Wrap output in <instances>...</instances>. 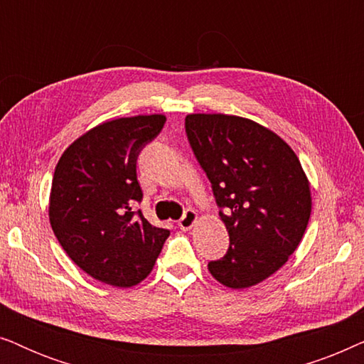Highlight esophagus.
Instances as JSON below:
<instances>
[{
    "instance_id": "34e87169",
    "label": "esophagus",
    "mask_w": 364,
    "mask_h": 364,
    "mask_svg": "<svg viewBox=\"0 0 364 364\" xmlns=\"http://www.w3.org/2000/svg\"><path fill=\"white\" fill-rule=\"evenodd\" d=\"M197 220V213L196 210H192V208H187L186 212H183V215L181 217V220H178V228L181 230H191L193 227V223Z\"/></svg>"
}]
</instances>
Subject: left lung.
<instances>
[{
	"instance_id": "obj_1",
	"label": "left lung",
	"mask_w": 364,
	"mask_h": 364,
	"mask_svg": "<svg viewBox=\"0 0 364 364\" xmlns=\"http://www.w3.org/2000/svg\"><path fill=\"white\" fill-rule=\"evenodd\" d=\"M186 134L230 237L208 270L228 288L257 285L285 265L306 230L311 196L301 164L283 139L250 119L188 114Z\"/></svg>"
}]
</instances>
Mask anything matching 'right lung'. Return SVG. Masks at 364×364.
<instances>
[{
  "mask_svg": "<svg viewBox=\"0 0 364 364\" xmlns=\"http://www.w3.org/2000/svg\"><path fill=\"white\" fill-rule=\"evenodd\" d=\"M166 117H121L69 146L54 171L49 222L76 265L112 287H134L151 273L171 235L141 210L137 157L161 134Z\"/></svg>",
  "mask_w": 364,
  "mask_h": 364,
  "instance_id": "add662e5",
  "label": "right lung"
}]
</instances>
